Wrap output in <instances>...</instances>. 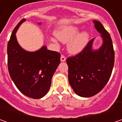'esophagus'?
<instances>
[{
    "label": "esophagus",
    "instance_id": "1",
    "mask_svg": "<svg viewBox=\"0 0 122 122\" xmlns=\"http://www.w3.org/2000/svg\"><path fill=\"white\" fill-rule=\"evenodd\" d=\"M60 61L61 62H65L66 61V58H65V56H63V55H62L61 57H60Z\"/></svg>",
    "mask_w": 122,
    "mask_h": 122
}]
</instances>
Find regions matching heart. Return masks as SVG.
<instances>
[{
    "label": "heart",
    "mask_w": 122,
    "mask_h": 122,
    "mask_svg": "<svg viewBox=\"0 0 122 122\" xmlns=\"http://www.w3.org/2000/svg\"><path fill=\"white\" fill-rule=\"evenodd\" d=\"M79 31L80 28L78 26H64L55 31V35L61 42L68 43L67 50L70 54L77 55L85 49L90 38L87 32H79ZM51 41L56 45H58L55 38H51Z\"/></svg>",
    "instance_id": "b5f03b06"
}]
</instances>
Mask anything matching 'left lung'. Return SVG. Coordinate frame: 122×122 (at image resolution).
I'll return each mask as SVG.
<instances>
[{
  "label": "left lung",
  "instance_id": "left-lung-1",
  "mask_svg": "<svg viewBox=\"0 0 122 122\" xmlns=\"http://www.w3.org/2000/svg\"><path fill=\"white\" fill-rule=\"evenodd\" d=\"M93 22L101 34V47L94 49L93 39L81 53L66 59L69 83L76 94L85 98L96 95L105 86L110 79L115 59L110 35L100 21Z\"/></svg>",
  "mask_w": 122,
  "mask_h": 122
}]
</instances>
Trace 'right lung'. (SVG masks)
Returning <instances> with one entry per match:
<instances>
[{
	"label": "right lung",
	"mask_w": 122,
	"mask_h": 122,
	"mask_svg": "<svg viewBox=\"0 0 122 122\" xmlns=\"http://www.w3.org/2000/svg\"><path fill=\"white\" fill-rule=\"evenodd\" d=\"M25 19L18 23L7 45L8 69L17 89L25 96L41 98L49 91L51 79L60 63V54L44 45L35 51L24 49L18 43L16 32ZM39 25L41 22L38 23Z\"/></svg>",
	"instance_id": "obj_1"
}]
</instances>
